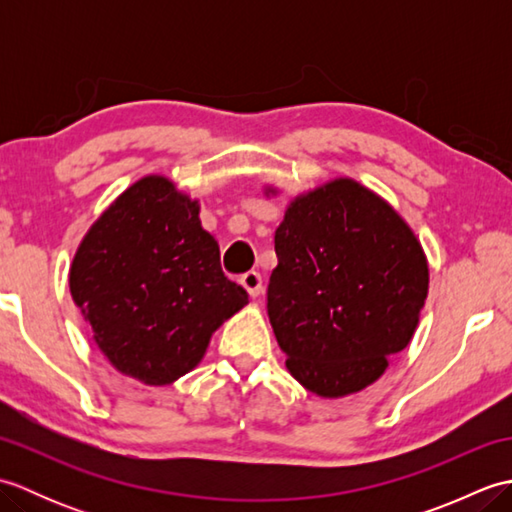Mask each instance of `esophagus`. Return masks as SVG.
<instances>
[{
  "label": "esophagus",
  "mask_w": 512,
  "mask_h": 512,
  "mask_svg": "<svg viewBox=\"0 0 512 512\" xmlns=\"http://www.w3.org/2000/svg\"><path fill=\"white\" fill-rule=\"evenodd\" d=\"M239 284H242L246 288V292L250 297H259L264 292V281H262V275L255 273V270H250V273L242 275V279H239Z\"/></svg>",
  "instance_id": "1"
}]
</instances>
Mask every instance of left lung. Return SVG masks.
Listing matches in <instances>:
<instances>
[{
  "mask_svg": "<svg viewBox=\"0 0 512 512\" xmlns=\"http://www.w3.org/2000/svg\"><path fill=\"white\" fill-rule=\"evenodd\" d=\"M281 191L264 184L266 198ZM268 319L290 376L319 398L374 385L418 330L429 295L420 239L354 178L290 198L275 231Z\"/></svg>",
  "mask_w": 512,
  "mask_h": 512,
  "instance_id": "obj_1",
  "label": "left lung"
}]
</instances>
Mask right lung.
Listing matches in <instances>:
<instances>
[{
  "instance_id": "add662e5",
  "label": "right lung",
  "mask_w": 512,
  "mask_h": 512,
  "mask_svg": "<svg viewBox=\"0 0 512 512\" xmlns=\"http://www.w3.org/2000/svg\"><path fill=\"white\" fill-rule=\"evenodd\" d=\"M70 295L116 372L149 387L198 367L213 332L248 303L222 273L200 200L160 173L96 217L70 264Z\"/></svg>"
}]
</instances>
